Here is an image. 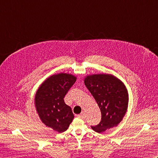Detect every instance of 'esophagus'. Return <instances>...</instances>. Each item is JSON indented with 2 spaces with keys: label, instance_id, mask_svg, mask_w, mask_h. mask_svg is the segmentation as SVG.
Segmentation results:
<instances>
[{
  "label": "esophagus",
  "instance_id": "obj_1",
  "mask_svg": "<svg viewBox=\"0 0 158 158\" xmlns=\"http://www.w3.org/2000/svg\"><path fill=\"white\" fill-rule=\"evenodd\" d=\"M77 117H79V118H81V119L85 118V113H83V112H82L81 114H80V115H77Z\"/></svg>",
  "mask_w": 158,
  "mask_h": 158
}]
</instances>
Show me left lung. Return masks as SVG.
Listing matches in <instances>:
<instances>
[{
	"mask_svg": "<svg viewBox=\"0 0 158 158\" xmlns=\"http://www.w3.org/2000/svg\"><path fill=\"white\" fill-rule=\"evenodd\" d=\"M86 88L92 94L101 111V120L93 130L100 133L117 126L125 115L128 94L123 83L111 75H93L84 80Z\"/></svg>",
	"mask_w": 158,
	"mask_h": 158,
	"instance_id": "left-lung-1",
	"label": "left lung"
}]
</instances>
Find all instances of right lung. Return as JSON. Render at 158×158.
<instances>
[{
  "mask_svg": "<svg viewBox=\"0 0 158 158\" xmlns=\"http://www.w3.org/2000/svg\"><path fill=\"white\" fill-rule=\"evenodd\" d=\"M76 80L70 74L52 75L36 92L35 105L40 119L45 126L58 132L68 129L74 118L71 108L66 105L64 98Z\"/></svg>",
  "mask_w": 158,
  "mask_h": 158,
  "instance_id": "1",
  "label": "right lung"
}]
</instances>
